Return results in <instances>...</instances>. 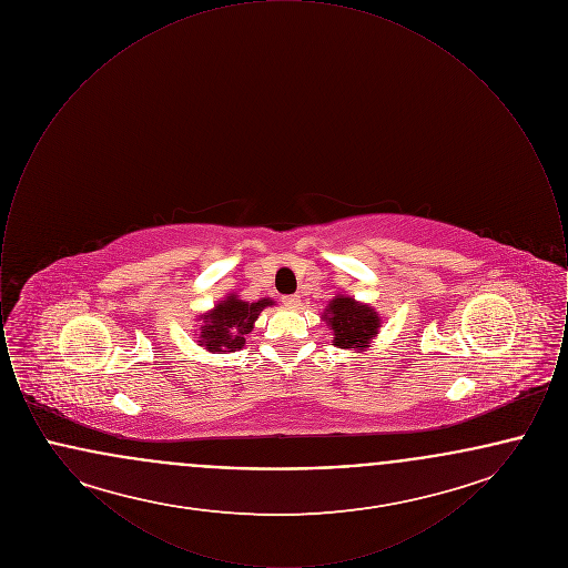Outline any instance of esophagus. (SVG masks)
Returning a JSON list of instances; mask_svg holds the SVG:
<instances>
[{"mask_svg": "<svg viewBox=\"0 0 568 568\" xmlns=\"http://www.w3.org/2000/svg\"><path fill=\"white\" fill-rule=\"evenodd\" d=\"M281 302H283L285 306L294 308V306H297V304H300V296H296V294H292V296H283L281 297Z\"/></svg>", "mask_w": 568, "mask_h": 568, "instance_id": "34e87169", "label": "esophagus"}]
</instances>
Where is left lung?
Segmentation results:
<instances>
[{"instance_id":"1","label":"left lung","mask_w":568,"mask_h":568,"mask_svg":"<svg viewBox=\"0 0 568 568\" xmlns=\"http://www.w3.org/2000/svg\"><path fill=\"white\" fill-rule=\"evenodd\" d=\"M324 320L334 332V345L341 349H366L381 327V320L371 306L345 296L329 302Z\"/></svg>"}]
</instances>
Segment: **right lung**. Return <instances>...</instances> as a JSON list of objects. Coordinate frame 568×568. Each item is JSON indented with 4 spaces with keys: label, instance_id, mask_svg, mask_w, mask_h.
<instances>
[{
    "label": "right lung",
    "instance_id": "1",
    "mask_svg": "<svg viewBox=\"0 0 568 568\" xmlns=\"http://www.w3.org/2000/svg\"><path fill=\"white\" fill-rule=\"evenodd\" d=\"M272 300L264 297L257 302H243L236 296H227L215 308L200 317V345L209 352H236L244 345V336L253 329L257 315L271 306Z\"/></svg>",
    "mask_w": 568,
    "mask_h": 568
}]
</instances>
